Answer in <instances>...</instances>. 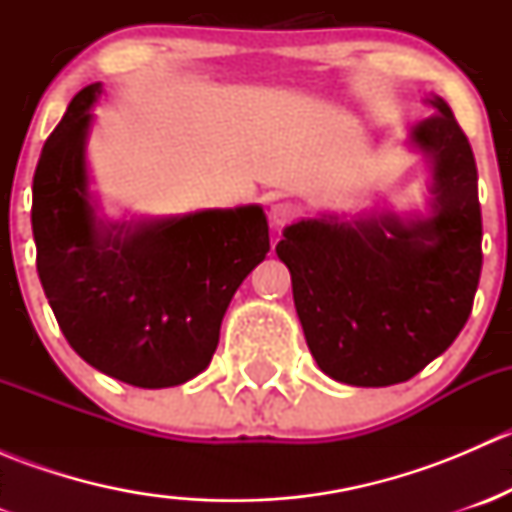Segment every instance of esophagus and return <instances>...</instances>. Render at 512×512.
Wrapping results in <instances>:
<instances>
[{
    "instance_id": "1",
    "label": "esophagus",
    "mask_w": 512,
    "mask_h": 512,
    "mask_svg": "<svg viewBox=\"0 0 512 512\" xmlns=\"http://www.w3.org/2000/svg\"><path fill=\"white\" fill-rule=\"evenodd\" d=\"M294 215H297V208H294L292 203H287V200H275V203H270V223L275 227L287 225Z\"/></svg>"
}]
</instances>
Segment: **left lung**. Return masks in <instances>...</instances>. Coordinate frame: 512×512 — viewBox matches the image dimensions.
I'll use <instances>...</instances> for the list:
<instances>
[{
  "instance_id": "left-lung-1",
  "label": "left lung",
  "mask_w": 512,
  "mask_h": 512,
  "mask_svg": "<svg viewBox=\"0 0 512 512\" xmlns=\"http://www.w3.org/2000/svg\"><path fill=\"white\" fill-rule=\"evenodd\" d=\"M426 103L436 113L406 143L428 160V215L302 218L275 247L309 352L342 384L409 381L471 317L483 265L476 158L448 103Z\"/></svg>"
}]
</instances>
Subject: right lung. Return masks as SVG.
Segmentation results:
<instances>
[{
	"mask_svg": "<svg viewBox=\"0 0 512 512\" xmlns=\"http://www.w3.org/2000/svg\"><path fill=\"white\" fill-rule=\"evenodd\" d=\"M101 96H74L34 173L36 270L66 342L94 369L141 389L208 369L232 294L270 252L260 205L170 218L98 215L86 143Z\"/></svg>",
	"mask_w": 512,
	"mask_h": 512,
	"instance_id": "1",
	"label": "right lung"
}]
</instances>
